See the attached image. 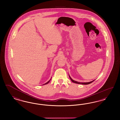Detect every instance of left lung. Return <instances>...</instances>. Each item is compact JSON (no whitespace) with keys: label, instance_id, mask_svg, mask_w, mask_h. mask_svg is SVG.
Here are the masks:
<instances>
[{"label":"left lung","instance_id":"obj_1","mask_svg":"<svg viewBox=\"0 0 120 120\" xmlns=\"http://www.w3.org/2000/svg\"><path fill=\"white\" fill-rule=\"evenodd\" d=\"M69 77H70V79H71V81H72V82H73V83H76V84H82V85H88V84H90V83H92V82H93L95 80H93V81H90V82H89L81 83V82H77V81H75V80H72V79L71 78V77L70 76V75H69Z\"/></svg>","mask_w":120,"mask_h":120}]
</instances>
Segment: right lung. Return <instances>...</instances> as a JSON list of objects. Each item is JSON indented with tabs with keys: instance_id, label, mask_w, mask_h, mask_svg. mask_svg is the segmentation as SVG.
Returning <instances> with one entry per match:
<instances>
[{
	"instance_id": "obj_1",
	"label": "right lung",
	"mask_w": 120,
	"mask_h": 120,
	"mask_svg": "<svg viewBox=\"0 0 120 120\" xmlns=\"http://www.w3.org/2000/svg\"><path fill=\"white\" fill-rule=\"evenodd\" d=\"M51 79H50V80H49V81H48V82H47V83H46L45 84H44V85H46V84H48V83H49V81H50V80H51Z\"/></svg>"
}]
</instances>
